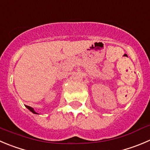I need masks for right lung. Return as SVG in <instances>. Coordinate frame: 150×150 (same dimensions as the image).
<instances>
[{"instance_id": "obj_1", "label": "right lung", "mask_w": 150, "mask_h": 150, "mask_svg": "<svg viewBox=\"0 0 150 150\" xmlns=\"http://www.w3.org/2000/svg\"><path fill=\"white\" fill-rule=\"evenodd\" d=\"M25 108H28V109L29 110L31 111V112H33L34 114H38V112H35V110H34V108H31V107L27 106V105H25Z\"/></svg>"}]
</instances>
